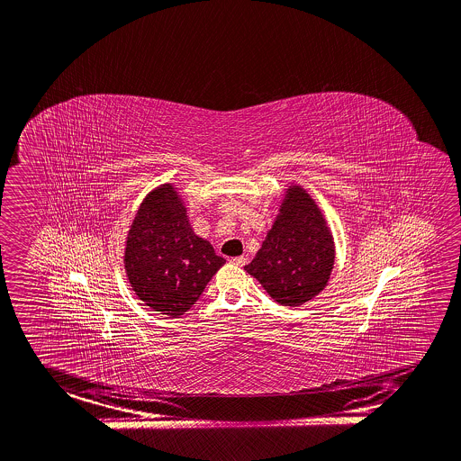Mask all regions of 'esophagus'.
Masks as SVG:
<instances>
[{
	"instance_id": "esophagus-1",
	"label": "esophagus",
	"mask_w": 461,
	"mask_h": 461,
	"mask_svg": "<svg viewBox=\"0 0 461 461\" xmlns=\"http://www.w3.org/2000/svg\"><path fill=\"white\" fill-rule=\"evenodd\" d=\"M231 264L236 265V267H244V265L248 264V258L246 257H234L231 258Z\"/></svg>"
}]
</instances>
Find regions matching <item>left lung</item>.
<instances>
[{
    "label": "left lung",
    "instance_id": "8db88e82",
    "mask_svg": "<svg viewBox=\"0 0 461 461\" xmlns=\"http://www.w3.org/2000/svg\"><path fill=\"white\" fill-rule=\"evenodd\" d=\"M334 265L331 234L317 205L291 188L281 215L244 270L281 305L297 307L323 291Z\"/></svg>",
    "mask_w": 461,
    "mask_h": 461
}]
</instances>
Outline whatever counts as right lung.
Masks as SVG:
<instances>
[{
	"label": "right lung",
	"instance_id": "add662e5",
	"mask_svg": "<svg viewBox=\"0 0 461 461\" xmlns=\"http://www.w3.org/2000/svg\"><path fill=\"white\" fill-rule=\"evenodd\" d=\"M225 264L211 242L189 227L186 211L170 185L144 199L130 230L125 268L148 307L168 317L188 312Z\"/></svg>",
	"mask_w": 461,
	"mask_h": 461
}]
</instances>
